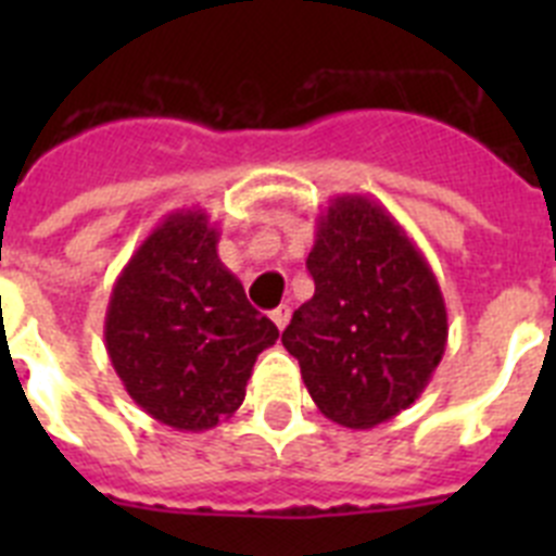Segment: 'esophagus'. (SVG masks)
Segmentation results:
<instances>
[{
	"label": "esophagus",
	"instance_id": "esophagus-1",
	"mask_svg": "<svg viewBox=\"0 0 556 556\" xmlns=\"http://www.w3.org/2000/svg\"><path fill=\"white\" fill-rule=\"evenodd\" d=\"M269 317H273V323L278 326V331H283V328H287V323H289V317H292V308L283 306V303H281V306L269 312Z\"/></svg>",
	"mask_w": 556,
	"mask_h": 556
}]
</instances>
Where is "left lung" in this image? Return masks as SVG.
<instances>
[{
	"instance_id": "1",
	"label": "left lung",
	"mask_w": 556,
	"mask_h": 556,
	"mask_svg": "<svg viewBox=\"0 0 556 556\" xmlns=\"http://www.w3.org/2000/svg\"><path fill=\"white\" fill-rule=\"evenodd\" d=\"M312 301L281 342L317 409L372 429L415 404L448 342V312L429 262L384 205L339 194L308 253Z\"/></svg>"
}]
</instances>
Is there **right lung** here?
Wrapping results in <instances>:
<instances>
[{
  "mask_svg": "<svg viewBox=\"0 0 556 556\" xmlns=\"http://www.w3.org/2000/svg\"><path fill=\"white\" fill-rule=\"evenodd\" d=\"M217 242L203 208L172 211L130 255L105 312L108 356L127 395L178 431L228 420L258 353L278 339L219 262Z\"/></svg>",
  "mask_w": 556,
  "mask_h": 556,
  "instance_id": "add662e5",
  "label": "right lung"
}]
</instances>
